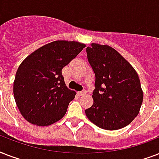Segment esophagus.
<instances>
[{"instance_id":"esophagus-1","label":"esophagus","mask_w":159,"mask_h":159,"mask_svg":"<svg viewBox=\"0 0 159 159\" xmlns=\"http://www.w3.org/2000/svg\"><path fill=\"white\" fill-rule=\"evenodd\" d=\"M86 94H87V91H86V90H82V91L78 92V95H79V96H84V95Z\"/></svg>"}]
</instances>
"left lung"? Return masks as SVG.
I'll use <instances>...</instances> for the list:
<instances>
[{"label":"left lung","instance_id":"obj_1","mask_svg":"<svg viewBox=\"0 0 159 159\" xmlns=\"http://www.w3.org/2000/svg\"><path fill=\"white\" fill-rule=\"evenodd\" d=\"M86 51L96 76L94 102L85 111L87 118L106 130L125 127L138 116L143 102L137 72L110 46L92 43Z\"/></svg>","mask_w":159,"mask_h":159}]
</instances>
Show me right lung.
Segmentation results:
<instances>
[{"instance_id": "1", "label": "right lung", "mask_w": 159, "mask_h": 159, "mask_svg": "<svg viewBox=\"0 0 159 159\" xmlns=\"http://www.w3.org/2000/svg\"><path fill=\"white\" fill-rule=\"evenodd\" d=\"M85 47L75 41H54L42 46L21 62L13 92L17 107L26 120L47 126L64 116L76 92L67 87L62 70Z\"/></svg>"}]
</instances>
